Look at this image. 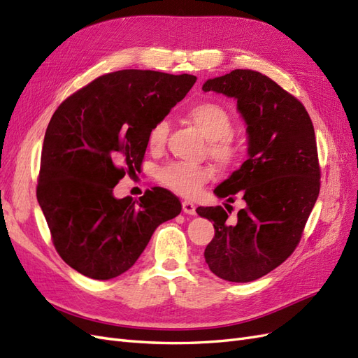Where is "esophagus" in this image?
Returning <instances> with one entry per match:
<instances>
[{
    "mask_svg": "<svg viewBox=\"0 0 358 358\" xmlns=\"http://www.w3.org/2000/svg\"><path fill=\"white\" fill-rule=\"evenodd\" d=\"M182 210L188 215H196V204H194L192 201L185 200L182 203Z\"/></svg>",
    "mask_w": 358,
    "mask_h": 358,
    "instance_id": "obj_1",
    "label": "esophagus"
}]
</instances>
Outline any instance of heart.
I'll return each instance as SVG.
<instances>
[{
  "instance_id": "obj_1",
  "label": "heart",
  "mask_w": 358,
  "mask_h": 358,
  "mask_svg": "<svg viewBox=\"0 0 358 358\" xmlns=\"http://www.w3.org/2000/svg\"><path fill=\"white\" fill-rule=\"evenodd\" d=\"M188 117L209 140L208 154L218 162L221 167H233L241 161L243 148L233 133V117L229 110L216 103H199L188 110ZM169 134L167 121H158L150 128L148 145L150 149L158 150L164 146ZM212 178V170L206 166H192L185 162H173L159 171L162 185L176 194L192 197L201 189L206 182Z\"/></svg>"
}]
</instances>
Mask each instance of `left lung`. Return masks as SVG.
Returning a JSON list of instances; mask_svg holds the SVG:
<instances>
[{"label":"left lung","instance_id":"8db88e82","mask_svg":"<svg viewBox=\"0 0 358 358\" xmlns=\"http://www.w3.org/2000/svg\"><path fill=\"white\" fill-rule=\"evenodd\" d=\"M203 91L234 96L249 138V158L215 188L231 203L242 196L237 220L222 206L197 208L215 227L204 259L221 279L251 282L282 264L301 239L321 185L315 131L305 106L258 71L233 70Z\"/></svg>","mask_w":358,"mask_h":358}]
</instances>
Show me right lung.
<instances>
[{
	"instance_id": "obj_1",
	"label": "right lung",
	"mask_w": 358,
	"mask_h": 358,
	"mask_svg": "<svg viewBox=\"0 0 358 358\" xmlns=\"http://www.w3.org/2000/svg\"><path fill=\"white\" fill-rule=\"evenodd\" d=\"M197 78L150 70L100 76L64 100L48 125L37 200L59 257L91 279L131 267L157 227L182 210L166 188L136 203L113 197L143 162L150 128L188 94Z\"/></svg>"
}]
</instances>
